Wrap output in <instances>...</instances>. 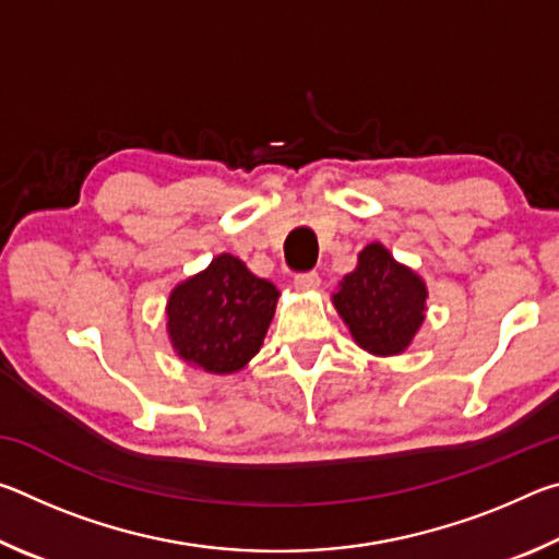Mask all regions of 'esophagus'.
<instances>
[{"label":"esophagus","mask_w":559,"mask_h":559,"mask_svg":"<svg viewBox=\"0 0 559 559\" xmlns=\"http://www.w3.org/2000/svg\"><path fill=\"white\" fill-rule=\"evenodd\" d=\"M293 286L298 290H316L320 286V276L316 271H308V273H298L296 278H293Z\"/></svg>","instance_id":"34e87169"}]
</instances>
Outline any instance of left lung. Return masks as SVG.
I'll use <instances>...</instances> for the list:
<instances>
[{
	"label": "left lung",
	"mask_w": 559,
	"mask_h": 559,
	"mask_svg": "<svg viewBox=\"0 0 559 559\" xmlns=\"http://www.w3.org/2000/svg\"><path fill=\"white\" fill-rule=\"evenodd\" d=\"M427 286L412 269L394 261L382 243L359 251L357 269L340 281L333 302L355 343L367 353L400 355L424 323Z\"/></svg>",
	"instance_id": "1"
}]
</instances>
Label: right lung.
<instances>
[{"label":"right lung","instance_id":"right-lung-1","mask_svg":"<svg viewBox=\"0 0 559 559\" xmlns=\"http://www.w3.org/2000/svg\"><path fill=\"white\" fill-rule=\"evenodd\" d=\"M281 293L231 253L179 283L167 300V333L185 362L212 374L249 365L266 337Z\"/></svg>","mask_w":559,"mask_h":559}]
</instances>
